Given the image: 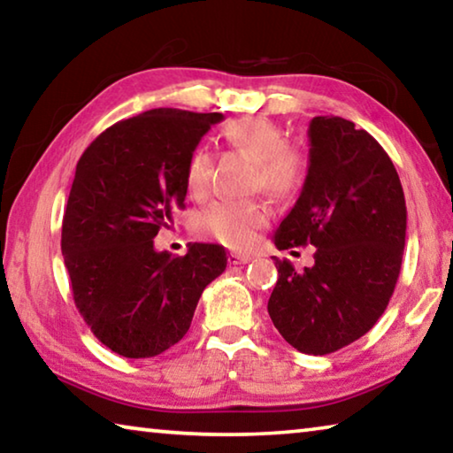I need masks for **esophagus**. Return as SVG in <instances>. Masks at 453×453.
Masks as SVG:
<instances>
[{
	"mask_svg": "<svg viewBox=\"0 0 453 453\" xmlns=\"http://www.w3.org/2000/svg\"><path fill=\"white\" fill-rule=\"evenodd\" d=\"M251 259V256L248 254H229L227 256V262L232 265H242V264H248Z\"/></svg>",
	"mask_w": 453,
	"mask_h": 453,
	"instance_id": "obj_1",
	"label": "esophagus"
}]
</instances>
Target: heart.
<instances>
[{"instance_id": "heart-1", "label": "heart", "mask_w": 453, "mask_h": 453, "mask_svg": "<svg viewBox=\"0 0 453 453\" xmlns=\"http://www.w3.org/2000/svg\"><path fill=\"white\" fill-rule=\"evenodd\" d=\"M224 137L234 148L254 159V186L288 197L303 186L308 175V157L302 148L286 143V132L265 118H243L224 129ZM216 153L208 145H197L186 164V188L191 197L203 199L210 194ZM270 211L259 199H221L196 216L197 235L218 240L234 250H245L254 243L257 229L267 224Z\"/></svg>"}]
</instances>
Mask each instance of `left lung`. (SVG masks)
I'll return each instance as SVG.
<instances>
[{
	"label": "left lung",
	"instance_id": "1",
	"mask_svg": "<svg viewBox=\"0 0 453 453\" xmlns=\"http://www.w3.org/2000/svg\"><path fill=\"white\" fill-rule=\"evenodd\" d=\"M310 165L300 197L280 227L278 250L313 245L316 264L297 272L273 257L267 302L273 326L302 354L326 356L370 332L400 278L405 197L386 150L354 121L310 124Z\"/></svg>",
	"mask_w": 453,
	"mask_h": 453
}]
</instances>
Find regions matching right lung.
I'll list each match as a JSON object with an SVG mask.
<instances>
[{"instance_id": "right-lung-1", "label": "right lung", "mask_w": 453, "mask_h": 453, "mask_svg": "<svg viewBox=\"0 0 453 453\" xmlns=\"http://www.w3.org/2000/svg\"><path fill=\"white\" fill-rule=\"evenodd\" d=\"M221 113L143 111L88 145L75 167L61 226V254L75 308L124 357L159 356L188 334L210 281L226 270L218 243H191L173 257L153 237L186 199V164Z\"/></svg>"}]
</instances>
